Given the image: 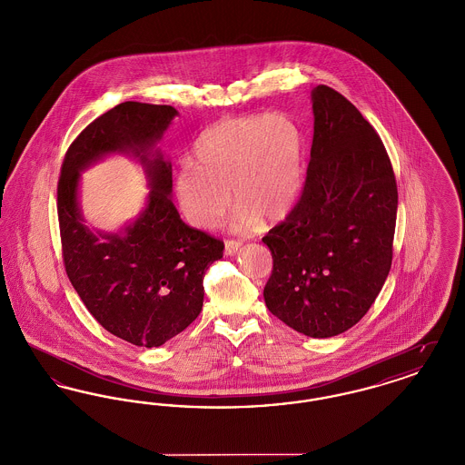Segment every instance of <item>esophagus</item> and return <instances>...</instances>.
Segmentation results:
<instances>
[{"label": "esophagus", "instance_id": "34e87169", "mask_svg": "<svg viewBox=\"0 0 465 465\" xmlns=\"http://www.w3.org/2000/svg\"><path fill=\"white\" fill-rule=\"evenodd\" d=\"M242 245L241 241H235V239H226L224 241V254H235L239 251V247Z\"/></svg>", "mask_w": 465, "mask_h": 465}]
</instances>
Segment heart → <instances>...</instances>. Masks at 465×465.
<instances>
[{
  "label": "heart",
  "instance_id": "heart-1",
  "mask_svg": "<svg viewBox=\"0 0 465 465\" xmlns=\"http://www.w3.org/2000/svg\"><path fill=\"white\" fill-rule=\"evenodd\" d=\"M193 160L177 171L176 197L188 222L200 228L222 220L230 190L239 203L235 224L241 228L256 218H284L302 192L303 135L281 113L214 122L197 137Z\"/></svg>",
  "mask_w": 465,
  "mask_h": 465
}]
</instances>
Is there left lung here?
<instances>
[{"mask_svg": "<svg viewBox=\"0 0 465 465\" xmlns=\"http://www.w3.org/2000/svg\"><path fill=\"white\" fill-rule=\"evenodd\" d=\"M302 195L263 242L268 310L294 331L330 338L375 303L392 265L398 184L371 124L340 92L317 85Z\"/></svg>", "mask_w": 465, "mask_h": 465, "instance_id": "obj_1", "label": "left lung"}]
</instances>
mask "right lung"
<instances>
[{"mask_svg":"<svg viewBox=\"0 0 465 465\" xmlns=\"http://www.w3.org/2000/svg\"><path fill=\"white\" fill-rule=\"evenodd\" d=\"M177 111L127 101L89 124L69 144L57 184V216L67 277L92 317L111 334L160 347L199 317L203 275L223 256L224 243L179 218L173 169L148 150ZM113 151H133L145 163L154 190L147 211L116 236L83 226L75 203L79 171Z\"/></svg>","mask_w":465,"mask_h":465,"instance_id":"obj_1","label":"right lung"}]
</instances>
